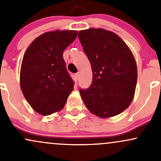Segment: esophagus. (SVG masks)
<instances>
[{
    "label": "esophagus",
    "instance_id": "34e87169",
    "mask_svg": "<svg viewBox=\"0 0 161 161\" xmlns=\"http://www.w3.org/2000/svg\"><path fill=\"white\" fill-rule=\"evenodd\" d=\"M75 81H78L79 79V73H76V74H75Z\"/></svg>",
    "mask_w": 161,
    "mask_h": 161
}]
</instances>
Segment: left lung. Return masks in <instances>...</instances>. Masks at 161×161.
<instances>
[{
  "mask_svg": "<svg viewBox=\"0 0 161 161\" xmlns=\"http://www.w3.org/2000/svg\"><path fill=\"white\" fill-rule=\"evenodd\" d=\"M78 37L92 70L91 86L79 90L85 105L101 118L121 114L136 92L138 71L133 53L111 31L90 28L79 31Z\"/></svg>",
  "mask_w": 161,
  "mask_h": 161,
  "instance_id": "obj_1",
  "label": "left lung"
}]
</instances>
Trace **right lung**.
<instances>
[{"instance_id": "right-lung-1", "label": "right lung", "mask_w": 161, "mask_h": 161, "mask_svg": "<svg viewBox=\"0 0 161 161\" xmlns=\"http://www.w3.org/2000/svg\"><path fill=\"white\" fill-rule=\"evenodd\" d=\"M75 30L43 33L29 45L20 68L19 84L29 105L41 115L59 112L74 87L63 58L64 50L75 39Z\"/></svg>"}]
</instances>
